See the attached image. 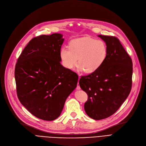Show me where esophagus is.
<instances>
[{
    "mask_svg": "<svg viewBox=\"0 0 146 146\" xmlns=\"http://www.w3.org/2000/svg\"><path fill=\"white\" fill-rule=\"evenodd\" d=\"M79 79H80V76H79ZM76 89H78V90L80 89V86H79V83H78V85H77V87H76Z\"/></svg>",
    "mask_w": 146,
    "mask_h": 146,
    "instance_id": "esophagus-1",
    "label": "esophagus"
}]
</instances>
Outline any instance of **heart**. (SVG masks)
Returning <instances> with one entry per match:
<instances>
[{"label": "heart", "instance_id": "b5f03b06", "mask_svg": "<svg viewBox=\"0 0 146 146\" xmlns=\"http://www.w3.org/2000/svg\"><path fill=\"white\" fill-rule=\"evenodd\" d=\"M69 48L60 50L63 66L73 69L78 63L80 70L90 73L96 71L104 61L107 53L104 42L86 36L74 39L69 44Z\"/></svg>", "mask_w": 146, "mask_h": 146}]
</instances>
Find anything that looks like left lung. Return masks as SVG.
Wrapping results in <instances>:
<instances>
[{"label": "left lung", "mask_w": 146, "mask_h": 146, "mask_svg": "<svg viewBox=\"0 0 146 146\" xmlns=\"http://www.w3.org/2000/svg\"><path fill=\"white\" fill-rule=\"evenodd\" d=\"M105 42L106 58L98 70L79 80L88 99L84 105L88 115L94 119L108 118L125 101L132 86L131 58L114 36L99 35Z\"/></svg>", "instance_id": "obj_1"}]
</instances>
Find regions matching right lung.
<instances>
[{
  "instance_id": "1",
  "label": "right lung",
  "mask_w": 146,
  "mask_h": 146,
  "mask_svg": "<svg viewBox=\"0 0 146 146\" xmlns=\"http://www.w3.org/2000/svg\"><path fill=\"white\" fill-rule=\"evenodd\" d=\"M60 34L34 37L19 56L15 68L17 96L33 115L57 118L77 86L78 75L60 64L64 39Z\"/></svg>"
}]
</instances>
